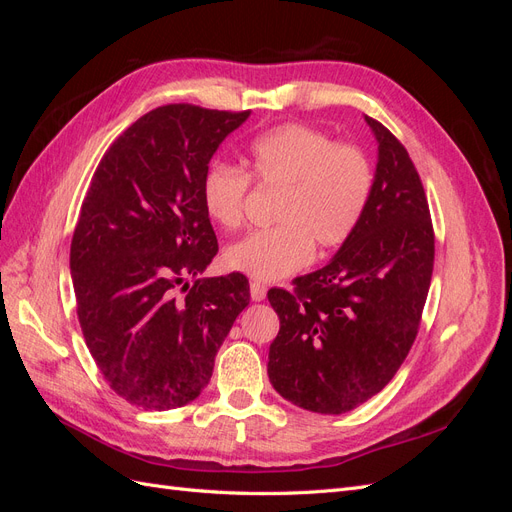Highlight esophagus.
I'll return each mask as SVG.
<instances>
[{
	"label": "esophagus",
	"mask_w": 512,
	"mask_h": 512,
	"mask_svg": "<svg viewBox=\"0 0 512 512\" xmlns=\"http://www.w3.org/2000/svg\"><path fill=\"white\" fill-rule=\"evenodd\" d=\"M250 294H252V301H265L267 297V286L260 284V282H252L250 284Z\"/></svg>",
	"instance_id": "esophagus-1"
}]
</instances>
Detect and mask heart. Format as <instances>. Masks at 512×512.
Listing matches in <instances>:
<instances>
[{
    "instance_id": "heart-1",
    "label": "heart",
    "mask_w": 512,
    "mask_h": 512,
    "mask_svg": "<svg viewBox=\"0 0 512 512\" xmlns=\"http://www.w3.org/2000/svg\"><path fill=\"white\" fill-rule=\"evenodd\" d=\"M245 162L258 185H277V226L252 230L232 243L224 258L230 269L275 282L303 269L314 241L331 250L352 237L367 209L374 170L365 153L329 134L286 123L250 143ZM250 177L239 166L211 162L200 179V203L213 224L235 230L243 222Z\"/></svg>"
}]
</instances>
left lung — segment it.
Listing matches in <instances>:
<instances>
[{"instance_id":"obj_1","label":"left lung","mask_w":512,"mask_h":512,"mask_svg":"<svg viewBox=\"0 0 512 512\" xmlns=\"http://www.w3.org/2000/svg\"><path fill=\"white\" fill-rule=\"evenodd\" d=\"M378 143L363 218L322 269L269 290L280 333L269 380L290 404L344 414L380 393L414 344L433 271L421 177L397 138L365 115Z\"/></svg>"}]
</instances>
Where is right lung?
<instances>
[{
	"label": "right lung",
	"mask_w": 512,
	"mask_h": 512,
	"mask_svg": "<svg viewBox=\"0 0 512 512\" xmlns=\"http://www.w3.org/2000/svg\"><path fill=\"white\" fill-rule=\"evenodd\" d=\"M247 117L160 106L117 138L91 179L70 247L76 312L100 374L136 408L194 401L250 303L241 273L196 280L175 297L218 254L200 179Z\"/></svg>",
	"instance_id": "1"
}]
</instances>
